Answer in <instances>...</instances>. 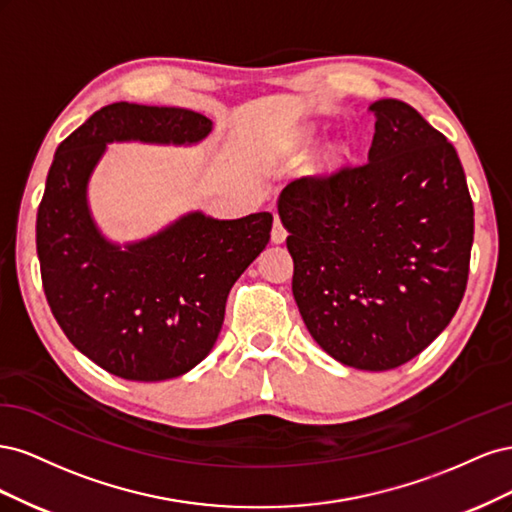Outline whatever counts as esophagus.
Segmentation results:
<instances>
[{"label":"esophagus","instance_id":"34e87169","mask_svg":"<svg viewBox=\"0 0 512 512\" xmlns=\"http://www.w3.org/2000/svg\"><path fill=\"white\" fill-rule=\"evenodd\" d=\"M288 237V230L284 228V224L280 222V218L275 215V222H273V230H271V241L273 243H284Z\"/></svg>","mask_w":512,"mask_h":512}]
</instances>
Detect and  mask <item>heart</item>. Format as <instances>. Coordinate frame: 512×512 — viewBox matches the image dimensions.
<instances>
[{
    "instance_id": "b5f03b06",
    "label": "heart",
    "mask_w": 512,
    "mask_h": 512,
    "mask_svg": "<svg viewBox=\"0 0 512 512\" xmlns=\"http://www.w3.org/2000/svg\"><path fill=\"white\" fill-rule=\"evenodd\" d=\"M314 134L316 132L312 128H303L294 134L290 145H288V151L292 153V156H303V151H307V147L312 145ZM346 158H348V147L342 141H333L327 149H324L318 166H320V170H324V173H335L337 168L344 166Z\"/></svg>"
}]
</instances>
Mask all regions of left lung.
<instances>
[{
  "label": "left lung",
  "instance_id": "1",
  "mask_svg": "<svg viewBox=\"0 0 512 512\" xmlns=\"http://www.w3.org/2000/svg\"><path fill=\"white\" fill-rule=\"evenodd\" d=\"M369 111L367 162L288 183L277 211L307 331L335 361L386 371L453 320L468 284L474 207L444 134L401 100Z\"/></svg>",
  "mask_w": 512,
  "mask_h": 512
}]
</instances>
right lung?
<instances>
[{
  "instance_id": "1",
  "label": "right lung",
  "mask_w": 512,
  "mask_h": 512,
  "mask_svg": "<svg viewBox=\"0 0 512 512\" xmlns=\"http://www.w3.org/2000/svg\"><path fill=\"white\" fill-rule=\"evenodd\" d=\"M213 121L175 106L115 102L55 151L38 207L42 286L61 331L108 374L136 382L183 376L211 352L228 292L265 250L273 215H181L119 245L91 215L87 185L108 143L196 145Z\"/></svg>"
}]
</instances>
